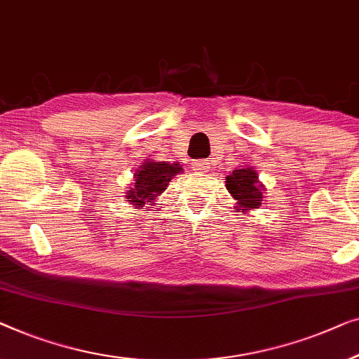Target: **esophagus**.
Returning <instances> with one entry per match:
<instances>
[{
	"mask_svg": "<svg viewBox=\"0 0 359 359\" xmlns=\"http://www.w3.org/2000/svg\"><path fill=\"white\" fill-rule=\"evenodd\" d=\"M191 169L196 170V172H206L210 169V163L206 159H196L191 163Z\"/></svg>",
	"mask_w": 359,
	"mask_h": 359,
	"instance_id": "esophagus-1",
	"label": "esophagus"
}]
</instances>
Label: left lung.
I'll return each instance as SVG.
<instances>
[{"label": "left lung", "instance_id": "1", "mask_svg": "<svg viewBox=\"0 0 359 359\" xmlns=\"http://www.w3.org/2000/svg\"><path fill=\"white\" fill-rule=\"evenodd\" d=\"M226 187L237 200L239 208H257L264 201L262 185L257 180V172L252 169L232 170V174L226 177Z\"/></svg>", "mask_w": 359, "mask_h": 359}]
</instances>
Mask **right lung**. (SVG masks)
I'll use <instances>...</instances> for the list:
<instances>
[{
	"instance_id": "1",
	"label": "right lung",
	"mask_w": 359,
	"mask_h": 359,
	"mask_svg": "<svg viewBox=\"0 0 359 359\" xmlns=\"http://www.w3.org/2000/svg\"><path fill=\"white\" fill-rule=\"evenodd\" d=\"M182 168L179 164H165L146 161L135 174V187L130 190L127 200L133 205L143 206L146 201H151L163 194L168 187V182L179 174Z\"/></svg>"
}]
</instances>
